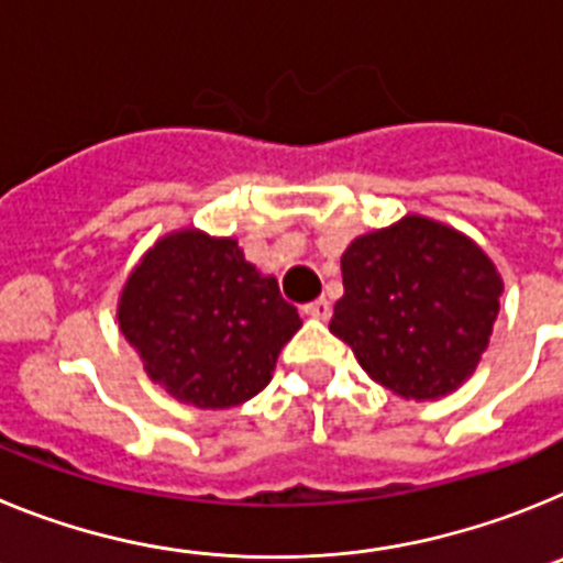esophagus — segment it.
<instances>
[{"label": "esophagus", "instance_id": "1", "mask_svg": "<svg viewBox=\"0 0 563 563\" xmlns=\"http://www.w3.org/2000/svg\"><path fill=\"white\" fill-rule=\"evenodd\" d=\"M301 312H305L307 318H318V321H327V318H330V312H332V307H330V301H327V298H316V301H310V305L301 307Z\"/></svg>", "mask_w": 563, "mask_h": 563}]
</instances>
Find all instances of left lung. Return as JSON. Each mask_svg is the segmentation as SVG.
<instances>
[{
    "instance_id": "8db88e82",
    "label": "left lung",
    "mask_w": 563,
    "mask_h": 563,
    "mask_svg": "<svg viewBox=\"0 0 563 563\" xmlns=\"http://www.w3.org/2000/svg\"><path fill=\"white\" fill-rule=\"evenodd\" d=\"M330 332L372 380L411 400L449 395L476 369L499 316L501 278L467 236L406 217L341 256Z\"/></svg>"
}]
</instances>
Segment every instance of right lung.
Listing matches in <instances>:
<instances>
[{"mask_svg":"<svg viewBox=\"0 0 563 563\" xmlns=\"http://www.w3.org/2000/svg\"><path fill=\"white\" fill-rule=\"evenodd\" d=\"M118 321L148 377L197 409H231L271 383L301 327L273 276L236 239L180 231L161 239L123 287Z\"/></svg>","mask_w":563,"mask_h":563,"instance_id":"obj_1","label":"right lung"}]
</instances>
